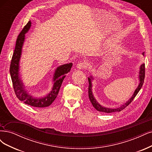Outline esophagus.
I'll return each mask as SVG.
<instances>
[{
	"mask_svg": "<svg viewBox=\"0 0 152 152\" xmlns=\"http://www.w3.org/2000/svg\"><path fill=\"white\" fill-rule=\"evenodd\" d=\"M77 69H84V68L86 67V64L85 62H83V61H80L78 63L77 65Z\"/></svg>",
	"mask_w": 152,
	"mask_h": 152,
	"instance_id": "34e87169",
	"label": "esophagus"
}]
</instances>
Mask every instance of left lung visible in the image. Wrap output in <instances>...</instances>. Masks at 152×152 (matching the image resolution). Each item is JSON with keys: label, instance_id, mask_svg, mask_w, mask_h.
Wrapping results in <instances>:
<instances>
[{"label": "left lung", "instance_id": "8db88e82", "mask_svg": "<svg viewBox=\"0 0 152 152\" xmlns=\"http://www.w3.org/2000/svg\"><path fill=\"white\" fill-rule=\"evenodd\" d=\"M143 55H144L145 52L142 53ZM145 64H143L141 65L140 68V71H139V80L140 83L138 84V87L136 88V90L134 91L133 94L132 96L131 97V98L129 99V100L126 102V103H124L123 104L122 106L118 108H109V107H106L101 106V104H99L98 102L96 101V99L94 98V95L92 94V80H93V78L92 76L88 78V83H89V86H88V98H89L90 101L92 104V106L94 107L95 108L96 110H97L99 112H102V113H114V112H119L123 110L125 107H127L129 104L133 101L134 98L136 97V96L137 95V94L140 91V90L142 88L143 82H144V79H145Z\"/></svg>", "mask_w": 152, "mask_h": 152}]
</instances>
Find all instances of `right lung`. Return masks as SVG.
I'll return each mask as SVG.
<instances>
[{
    "label": "right lung",
    "mask_w": 152,
    "mask_h": 152,
    "mask_svg": "<svg viewBox=\"0 0 152 152\" xmlns=\"http://www.w3.org/2000/svg\"><path fill=\"white\" fill-rule=\"evenodd\" d=\"M31 26V23H27L21 32L19 34L15 50L13 53L10 66V74L13 84L15 95L20 101L28 105L36 107H48L52 104L58 96L61 83L67 73H69L72 66V63L62 65L56 68L53 75V81L54 82L52 90L44 97H34L25 90V87L19 76V61L21 56L22 48L25 39V34L28 33Z\"/></svg>",
    "instance_id": "right-lung-1"
}]
</instances>
